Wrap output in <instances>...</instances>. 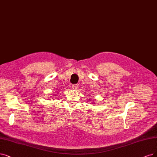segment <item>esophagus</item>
Returning <instances> with one entry per match:
<instances>
[{
	"mask_svg": "<svg viewBox=\"0 0 157 157\" xmlns=\"http://www.w3.org/2000/svg\"><path fill=\"white\" fill-rule=\"evenodd\" d=\"M72 88L73 90H77L78 88V85L77 84H73V85H72Z\"/></svg>",
	"mask_w": 157,
	"mask_h": 157,
	"instance_id": "1",
	"label": "esophagus"
}]
</instances>
